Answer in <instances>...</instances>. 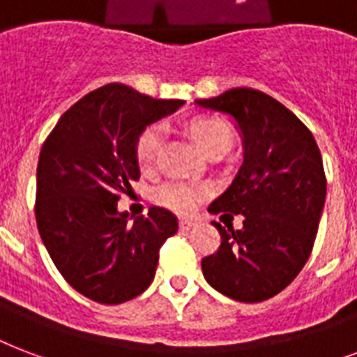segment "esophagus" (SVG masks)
<instances>
[{"instance_id": "1", "label": "esophagus", "mask_w": 357, "mask_h": 357, "mask_svg": "<svg viewBox=\"0 0 357 357\" xmlns=\"http://www.w3.org/2000/svg\"><path fill=\"white\" fill-rule=\"evenodd\" d=\"M195 227H197V222L190 221V219H181V221H179V228H181L183 232H189V230H192Z\"/></svg>"}]
</instances>
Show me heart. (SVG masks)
<instances>
[{
  "label": "heart",
  "instance_id": "obj_1",
  "mask_svg": "<svg viewBox=\"0 0 357 357\" xmlns=\"http://www.w3.org/2000/svg\"><path fill=\"white\" fill-rule=\"evenodd\" d=\"M162 125L151 123L144 127L135 140V159L142 172H151L157 167L160 146H162ZM189 132L204 153L213 148L227 149L232 142V129L227 121L215 116H200L189 123ZM209 187L197 181H167L153 190L151 200L160 208L174 213L189 215L198 208V204L209 197Z\"/></svg>",
  "mask_w": 357,
  "mask_h": 357
}]
</instances>
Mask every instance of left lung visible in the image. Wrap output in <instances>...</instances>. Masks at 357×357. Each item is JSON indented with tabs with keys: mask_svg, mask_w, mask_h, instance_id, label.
I'll list each match as a JSON object with an SVG mask.
<instances>
[{
	"mask_svg": "<svg viewBox=\"0 0 357 357\" xmlns=\"http://www.w3.org/2000/svg\"><path fill=\"white\" fill-rule=\"evenodd\" d=\"M197 105L230 114L243 136V162L208 208L241 213L243 228L211 222L221 245L202 260L204 277L228 298L258 303L284 290L311 257L326 202L322 155L296 114L258 89L234 88Z\"/></svg>",
	"mask_w": 357,
	"mask_h": 357,
	"instance_id": "obj_1",
	"label": "left lung"
}]
</instances>
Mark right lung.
Here are the masks:
<instances>
[{
  "label": "right lung",
  "instance_id": "right-lung-1",
  "mask_svg": "<svg viewBox=\"0 0 357 357\" xmlns=\"http://www.w3.org/2000/svg\"><path fill=\"white\" fill-rule=\"evenodd\" d=\"M181 105L106 84L70 106L40 148V239L65 281L97 303L118 305L140 296L153 281L159 249L178 232L168 209L153 206L130 221L118 211V200L140 178L138 132Z\"/></svg>",
  "mask_w": 357,
  "mask_h": 357
}]
</instances>
